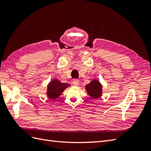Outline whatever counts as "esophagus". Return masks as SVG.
Instances as JSON below:
<instances>
[{
    "label": "esophagus",
    "mask_w": 151,
    "mask_h": 151,
    "mask_svg": "<svg viewBox=\"0 0 151 151\" xmlns=\"http://www.w3.org/2000/svg\"><path fill=\"white\" fill-rule=\"evenodd\" d=\"M79 81L78 79H74V80H73V84H74V86H77V85H79Z\"/></svg>",
    "instance_id": "34e87169"
}]
</instances>
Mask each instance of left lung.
<instances>
[{
    "label": "left lung",
    "instance_id": "obj_1",
    "mask_svg": "<svg viewBox=\"0 0 151 151\" xmlns=\"http://www.w3.org/2000/svg\"><path fill=\"white\" fill-rule=\"evenodd\" d=\"M102 84L97 79H94L86 86V92L93 99H98L102 96Z\"/></svg>",
    "mask_w": 151,
    "mask_h": 151
}]
</instances>
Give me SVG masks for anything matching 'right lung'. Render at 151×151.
Returning a JSON list of instances; mask_svg holds the SVG:
<instances>
[{
    "label": "right lung",
    "mask_w": 151,
    "mask_h": 151,
    "mask_svg": "<svg viewBox=\"0 0 151 151\" xmlns=\"http://www.w3.org/2000/svg\"><path fill=\"white\" fill-rule=\"evenodd\" d=\"M70 85L68 83H62L57 79H53L47 86V95L49 99L55 100L58 98L64 90Z\"/></svg>",
    "instance_id": "right-lung-1"
}]
</instances>
